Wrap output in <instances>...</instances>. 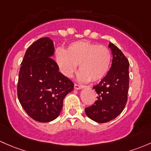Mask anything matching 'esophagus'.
Masks as SVG:
<instances>
[{
	"label": "esophagus",
	"instance_id": "esophagus-1",
	"mask_svg": "<svg viewBox=\"0 0 151 151\" xmlns=\"http://www.w3.org/2000/svg\"><path fill=\"white\" fill-rule=\"evenodd\" d=\"M83 85H78V84H74V88L77 89V90H80V89L83 88Z\"/></svg>",
	"mask_w": 151,
	"mask_h": 151
}]
</instances>
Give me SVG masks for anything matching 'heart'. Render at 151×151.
Returning a JSON list of instances; mask_svg holds the SVG:
<instances>
[{
  "instance_id": "b5f03b06",
  "label": "heart",
  "mask_w": 151,
  "mask_h": 151,
  "mask_svg": "<svg viewBox=\"0 0 151 151\" xmlns=\"http://www.w3.org/2000/svg\"><path fill=\"white\" fill-rule=\"evenodd\" d=\"M57 63L63 75L71 77L79 64L78 78L82 82H99L106 77L111 64L109 47L90 41L71 43L66 51L59 49L55 54Z\"/></svg>"
}]
</instances>
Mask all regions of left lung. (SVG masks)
<instances>
[{"label": "left lung", "mask_w": 151, "mask_h": 151, "mask_svg": "<svg viewBox=\"0 0 151 151\" xmlns=\"http://www.w3.org/2000/svg\"><path fill=\"white\" fill-rule=\"evenodd\" d=\"M109 47L113 54L111 67L99 84L93 87L98 100L85 109L89 118L98 123L110 122L119 115L128 98L129 61L113 43L110 42Z\"/></svg>", "instance_id": "left-lung-1"}]
</instances>
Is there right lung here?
Listing matches in <instances>:
<instances>
[{
  "label": "right lung",
  "instance_id": "add662e5",
  "mask_svg": "<svg viewBox=\"0 0 151 151\" xmlns=\"http://www.w3.org/2000/svg\"><path fill=\"white\" fill-rule=\"evenodd\" d=\"M53 53V41L40 38L27 48L19 73V101L27 114L40 122L56 119L63 98L74 90V83L58 71Z\"/></svg>",
  "mask_w": 151,
  "mask_h": 151
}]
</instances>
